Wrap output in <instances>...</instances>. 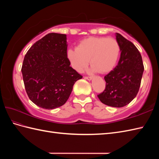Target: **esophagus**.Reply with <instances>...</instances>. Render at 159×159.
Returning <instances> with one entry per match:
<instances>
[{
	"label": "esophagus",
	"instance_id": "obj_1",
	"mask_svg": "<svg viewBox=\"0 0 159 159\" xmlns=\"http://www.w3.org/2000/svg\"><path fill=\"white\" fill-rule=\"evenodd\" d=\"M93 78L92 76H85V79L86 80H92Z\"/></svg>",
	"mask_w": 159,
	"mask_h": 159
}]
</instances>
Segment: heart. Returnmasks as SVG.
I'll return each mask as SVG.
<instances>
[{
	"label": "heart",
	"mask_w": 159,
	"mask_h": 159,
	"mask_svg": "<svg viewBox=\"0 0 159 159\" xmlns=\"http://www.w3.org/2000/svg\"><path fill=\"white\" fill-rule=\"evenodd\" d=\"M120 53V44L116 39L91 37L80 42L76 48L67 50V57L77 72H83L90 59L92 72L106 74L116 66Z\"/></svg>",
	"instance_id": "1"
}]
</instances>
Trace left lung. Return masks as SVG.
Here are the masks:
<instances>
[{
	"mask_svg": "<svg viewBox=\"0 0 159 159\" xmlns=\"http://www.w3.org/2000/svg\"><path fill=\"white\" fill-rule=\"evenodd\" d=\"M120 47L117 66L104 76L106 88L98 97L103 104L123 107L129 104L139 92L144 67L139 50L131 42L116 33Z\"/></svg>",
	"mask_w": 159,
	"mask_h": 159,
	"instance_id": "8db88e82",
	"label": "left lung"
}]
</instances>
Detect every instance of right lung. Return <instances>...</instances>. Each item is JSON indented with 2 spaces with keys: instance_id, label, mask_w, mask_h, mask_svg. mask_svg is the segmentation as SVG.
Instances as JSON below:
<instances>
[{
  "instance_id": "right-lung-1",
  "label": "right lung",
  "mask_w": 159,
  "mask_h": 159,
  "mask_svg": "<svg viewBox=\"0 0 159 159\" xmlns=\"http://www.w3.org/2000/svg\"><path fill=\"white\" fill-rule=\"evenodd\" d=\"M67 36L48 33L25 55L22 74L26 92L32 102L45 109L63 105L73 85L83 76L70 67Z\"/></svg>"
}]
</instances>
